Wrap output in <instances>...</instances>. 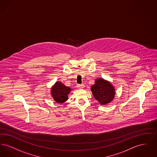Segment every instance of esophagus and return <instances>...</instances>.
Wrapping results in <instances>:
<instances>
[{
  "label": "esophagus",
  "instance_id": "obj_1",
  "mask_svg": "<svg viewBox=\"0 0 157 157\" xmlns=\"http://www.w3.org/2000/svg\"><path fill=\"white\" fill-rule=\"evenodd\" d=\"M77 87H78V88H79V89H82L83 88V85H82V84H78L77 85Z\"/></svg>",
  "mask_w": 157,
  "mask_h": 157
}]
</instances>
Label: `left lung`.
<instances>
[{
	"instance_id": "8db88e82",
	"label": "left lung",
	"mask_w": 157,
	"mask_h": 157,
	"mask_svg": "<svg viewBox=\"0 0 157 157\" xmlns=\"http://www.w3.org/2000/svg\"><path fill=\"white\" fill-rule=\"evenodd\" d=\"M94 98L102 105H105L112 101L115 94V90L109 82L100 78L95 81V85L91 87Z\"/></svg>"
}]
</instances>
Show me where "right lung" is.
I'll list each match as a JSON object with an SVG mask.
<instances>
[{
    "label": "right lung",
    "instance_id": "right-lung-1",
    "mask_svg": "<svg viewBox=\"0 0 157 157\" xmlns=\"http://www.w3.org/2000/svg\"><path fill=\"white\" fill-rule=\"evenodd\" d=\"M71 90L61 82H56L51 90V94L54 100L58 103H63L68 99L67 95Z\"/></svg>",
    "mask_w": 157,
    "mask_h": 157
}]
</instances>
